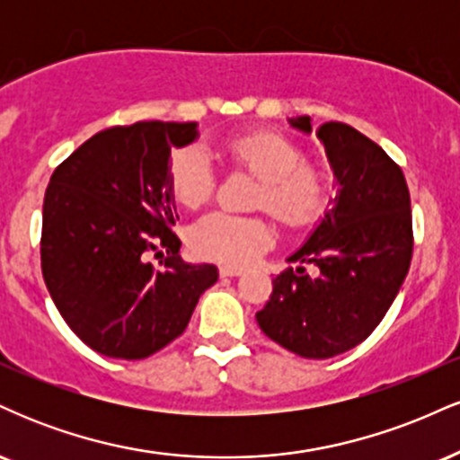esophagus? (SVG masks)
Instances as JSON below:
<instances>
[{
  "label": "esophagus",
  "instance_id": "esophagus-1",
  "mask_svg": "<svg viewBox=\"0 0 460 460\" xmlns=\"http://www.w3.org/2000/svg\"><path fill=\"white\" fill-rule=\"evenodd\" d=\"M244 270L235 266H220V277H242Z\"/></svg>",
  "mask_w": 460,
  "mask_h": 460
}]
</instances>
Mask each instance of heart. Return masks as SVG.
I'll return each instance as SVG.
<instances>
[{"label": "heart", "mask_w": 460, "mask_h": 460, "mask_svg": "<svg viewBox=\"0 0 460 460\" xmlns=\"http://www.w3.org/2000/svg\"><path fill=\"white\" fill-rule=\"evenodd\" d=\"M226 157L260 179L255 208L266 209L289 229H307L324 216L331 200V177L324 166L305 160L298 142L272 131H251L226 145ZM171 192L186 208L212 199L216 171L203 146L172 153L168 166ZM272 226L261 216L212 212L190 229V246L205 260L246 266L272 244Z\"/></svg>", "instance_id": "obj_1"}]
</instances>
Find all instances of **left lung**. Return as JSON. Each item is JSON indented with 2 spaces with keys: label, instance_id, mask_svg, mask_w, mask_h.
<instances>
[{
  "label": "left lung",
  "instance_id": "8db88e82",
  "mask_svg": "<svg viewBox=\"0 0 460 460\" xmlns=\"http://www.w3.org/2000/svg\"><path fill=\"white\" fill-rule=\"evenodd\" d=\"M289 125L311 134L309 116ZM335 172V205L272 279L260 329L305 358H331L367 340L402 288L413 255L411 197L402 168L346 123L318 129ZM319 268L309 278L302 266Z\"/></svg>",
  "mask_w": 460,
  "mask_h": 460
}]
</instances>
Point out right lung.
<instances>
[{
    "label": "right lung",
    "mask_w": 460,
    "mask_h": 460,
    "mask_svg": "<svg viewBox=\"0 0 460 460\" xmlns=\"http://www.w3.org/2000/svg\"><path fill=\"white\" fill-rule=\"evenodd\" d=\"M197 123L140 120L94 134L56 168L43 203L40 266L79 340L114 358H146L186 331L212 263L177 255L179 216L168 183L172 146ZM166 247L162 269L146 257Z\"/></svg>",
    "instance_id": "add662e5"
}]
</instances>
